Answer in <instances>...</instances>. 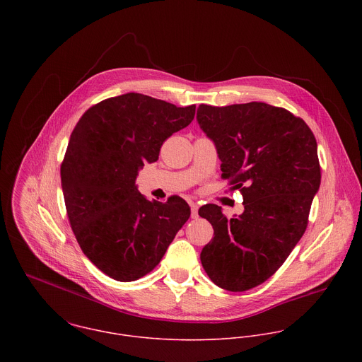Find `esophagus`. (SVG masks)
Here are the masks:
<instances>
[{
	"label": "esophagus",
	"instance_id": "1",
	"mask_svg": "<svg viewBox=\"0 0 362 362\" xmlns=\"http://www.w3.org/2000/svg\"><path fill=\"white\" fill-rule=\"evenodd\" d=\"M189 206H191V217L198 218V205L194 202H189Z\"/></svg>",
	"mask_w": 362,
	"mask_h": 362
}]
</instances>
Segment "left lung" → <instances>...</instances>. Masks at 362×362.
<instances>
[{
  "instance_id": "1",
  "label": "left lung",
  "mask_w": 362,
  "mask_h": 362,
  "mask_svg": "<svg viewBox=\"0 0 362 362\" xmlns=\"http://www.w3.org/2000/svg\"><path fill=\"white\" fill-rule=\"evenodd\" d=\"M197 119L214 142L221 177L244 198L233 218L217 205L199 209L214 230L201 262L216 286L247 291L276 273L307 230L320 185L316 139L303 118L260 102L201 104Z\"/></svg>"
}]
</instances>
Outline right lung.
I'll return each mask as SVG.
<instances>
[{
	"label": "right lung",
	"instance_id": "obj_1",
	"mask_svg": "<svg viewBox=\"0 0 362 362\" xmlns=\"http://www.w3.org/2000/svg\"><path fill=\"white\" fill-rule=\"evenodd\" d=\"M195 108L127 93L90 107L71 134L61 164L69 224L83 254L117 281L152 272L191 216L177 195L148 201L135 180Z\"/></svg>",
	"mask_w": 362,
	"mask_h": 362
}]
</instances>
